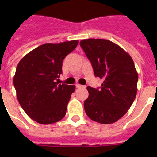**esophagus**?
<instances>
[{
	"instance_id": "1",
	"label": "esophagus",
	"mask_w": 157,
	"mask_h": 157,
	"mask_svg": "<svg viewBox=\"0 0 157 157\" xmlns=\"http://www.w3.org/2000/svg\"><path fill=\"white\" fill-rule=\"evenodd\" d=\"M76 87L77 88H86V86H83V85L79 84V83H76Z\"/></svg>"
}]
</instances>
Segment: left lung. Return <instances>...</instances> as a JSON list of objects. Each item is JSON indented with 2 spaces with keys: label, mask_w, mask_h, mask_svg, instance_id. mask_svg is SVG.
<instances>
[{
  "label": "left lung",
  "mask_w": 157,
  "mask_h": 157,
  "mask_svg": "<svg viewBox=\"0 0 157 157\" xmlns=\"http://www.w3.org/2000/svg\"><path fill=\"white\" fill-rule=\"evenodd\" d=\"M80 45L95 76L103 80L100 89L86 87L85 112L98 123L115 122L128 112L137 95L138 74L133 59L119 45L106 39H83Z\"/></svg>",
  "instance_id": "left-lung-1"
}]
</instances>
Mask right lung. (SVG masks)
<instances>
[{"instance_id": "1", "label": "right lung", "mask_w": 157, "mask_h": 157, "mask_svg": "<svg viewBox=\"0 0 157 157\" xmlns=\"http://www.w3.org/2000/svg\"><path fill=\"white\" fill-rule=\"evenodd\" d=\"M78 40L46 43L37 47L20 61L13 85L20 105L36 122L49 124L65 116L74 85L59 84L62 62L77 46Z\"/></svg>"}]
</instances>
